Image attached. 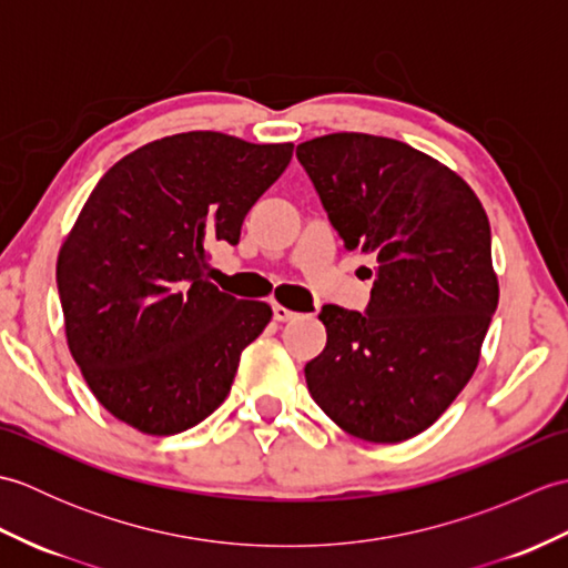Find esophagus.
Instances as JSON below:
<instances>
[{"instance_id": "34e87169", "label": "esophagus", "mask_w": 568, "mask_h": 568, "mask_svg": "<svg viewBox=\"0 0 568 568\" xmlns=\"http://www.w3.org/2000/svg\"><path fill=\"white\" fill-rule=\"evenodd\" d=\"M273 317L277 322H287V320L295 317V312L291 307H285V305H273Z\"/></svg>"}]
</instances>
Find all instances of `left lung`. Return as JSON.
<instances>
[{
  "label": "left lung",
  "mask_w": 568,
  "mask_h": 568,
  "mask_svg": "<svg viewBox=\"0 0 568 568\" xmlns=\"http://www.w3.org/2000/svg\"><path fill=\"white\" fill-rule=\"evenodd\" d=\"M348 251L376 256L366 312L324 305L327 346L305 366L344 432L397 444L425 432L474 376L498 275L484 204L444 163L403 141L327 134L297 146Z\"/></svg>",
  "instance_id": "8db88e82"
}]
</instances>
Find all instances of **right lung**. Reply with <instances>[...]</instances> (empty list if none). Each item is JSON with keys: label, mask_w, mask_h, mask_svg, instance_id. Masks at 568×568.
<instances>
[{"label": "right lung", "mask_w": 568, "mask_h": 568, "mask_svg": "<svg viewBox=\"0 0 568 568\" xmlns=\"http://www.w3.org/2000/svg\"><path fill=\"white\" fill-rule=\"evenodd\" d=\"M291 159L293 143L187 131L124 155L90 192L58 253V295L72 358L129 427L185 432L232 390L273 310L222 293L210 248L239 244Z\"/></svg>", "instance_id": "1"}]
</instances>
